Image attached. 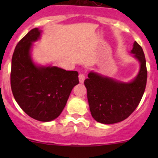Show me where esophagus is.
<instances>
[{
	"mask_svg": "<svg viewBox=\"0 0 158 158\" xmlns=\"http://www.w3.org/2000/svg\"><path fill=\"white\" fill-rule=\"evenodd\" d=\"M85 74H84V73H80V74L79 75V82H80V83H83L84 80H85Z\"/></svg>",
	"mask_w": 158,
	"mask_h": 158,
	"instance_id": "1",
	"label": "esophagus"
}]
</instances>
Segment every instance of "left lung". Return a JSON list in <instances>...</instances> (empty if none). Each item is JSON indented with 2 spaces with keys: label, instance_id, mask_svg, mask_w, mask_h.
<instances>
[{
  "label": "left lung",
  "instance_id": "left-lung-1",
  "mask_svg": "<svg viewBox=\"0 0 158 158\" xmlns=\"http://www.w3.org/2000/svg\"><path fill=\"white\" fill-rule=\"evenodd\" d=\"M131 53L141 68L132 82L125 83L91 72L84 82L93 118L102 124H114L125 120L139 105L147 83L148 71L144 51L135 41Z\"/></svg>",
  "mask_w": 158,
  "mask_h": 158
}]
</instances>
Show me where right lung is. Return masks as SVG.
Wrapping results in <instances>:
<instances>
[{
  "label": "right lung",
  "mask_w": 158,
  "mask_h": 158,
  "mask_svg": "<svg viewBox=\"0 0 158 158\" xmlns=\"http://www.w3.org/2000/svg\"><path fill=\"white\" fill-rule=\"evenodd\" d=\"M41 31L32 29L16 46L11 62L10 86L20 107L30 117L50 122L56 118L66 106L79 73L56 66H37L30 57L33 42Z\"/></svg>",
  "instance_id": "obj_1"
}]
</instances>
